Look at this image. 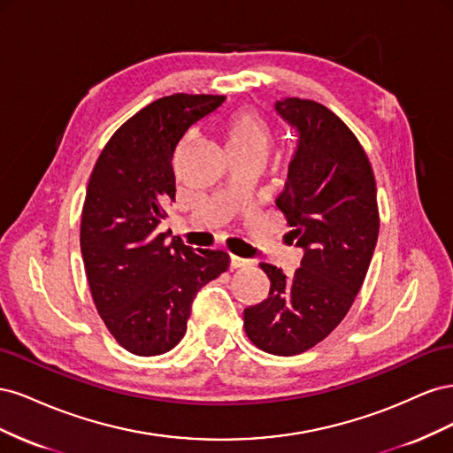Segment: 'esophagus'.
<instances>
[{
  "instance_id": "esophagus-1",
  "label": "esophagus",
  "mask_w": 453,
  "mask_h": 453,
  "mask_svg": "<svg viewBox=\"0 0 453 453\" xmlns=\"http://www.w3.org/2000/svg\"><path fill=\"white\" fill-rule=\"evenodd\" d=\"M251 263L248 258H242V257H236V255H230V268L232 270H238V268H245L250 266Z\"/></svg>"
}]
</instances>
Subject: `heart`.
I'll use <instances>...</instances> for the list:
<instances>
[{
  "mask_svg": "<svg viewBox=\"0 0 453 453\" xmlns=\"http://www.w3.org/2000/svg\"><path fill=\"white\" fill-rule=\"evenodd\" d=\"M272 130L266 119L251 107H240L225 120V140L230 155L265 157Z\"/></svg>",
  "mask_w": 453,
  "mask_h": 453,
  "instance_id": "b5f03b06",
  "label": "heart"
}]
</instances>
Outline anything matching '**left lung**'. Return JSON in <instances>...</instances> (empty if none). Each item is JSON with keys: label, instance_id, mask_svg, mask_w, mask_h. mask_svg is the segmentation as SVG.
I'll use <instances>...</instances> for the list:
<instances>
[{"label": "left lung", "instance_id": "obj_1", "mask_svg": "<svg viewBox=\"0 0 453 453\" xmlns=\"http://www.w3.org/2000/svg\"><path fill=\"white\" fill-rule=\"evenodd\" d=\"M276 111L298 134L276 205L304 257L291 278L258 265L270 293L243 310V328L258 349L287 357L319 344L346 318L372 260L380 211L372 166L344 120L303 98H281Z\"/></svg>", "mask_w": 453, "mask_h": 453}]
</instances>
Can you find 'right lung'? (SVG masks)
Here are the masks:
<instances>
[{"mask_svg": "<svg viewBox=\"0 0 453 453\" xmlns=\"http://www.w3.org/2000/svg\"><path fill=\"white\" fill-rule=\"evenodd\" d=\"M225 102L177 92L122 125L94 164L81 213V253L94 306L111 336L142 357L180 344L190 304L228 270L225 251H193L157 225L175 200L173 153L185 132Z\"/></svg>", "mask_w": 453, "mask_h": 453, "instance_id": "obj_1", "label": "right lung"}]
</instances>
